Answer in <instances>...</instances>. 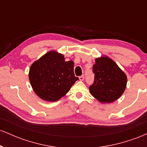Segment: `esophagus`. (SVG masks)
I'll return each instance as SVG.
<instances>
[{
  "instance_id": "34e87169",
  "label": "esophagus",
  "mask_w": 147,
  "mask_h": 147,
  "mask_svg": "<svg viewBox=\"0 0 147 147\" xmlns=\"http://www.w3.org/2000/svg\"><path fill=\"white\" fill-rule=\"evenodd\" d=\"M79 80H80V81H84V75L80 76V77H79Z\"/></svg>"
}]
</instances>
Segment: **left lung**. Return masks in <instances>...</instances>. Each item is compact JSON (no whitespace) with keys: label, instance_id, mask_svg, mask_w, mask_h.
Instances as JSON below:
<instances>
[{"label":"left lung","instance_id":"obj_1","mask_svg":"<svg viewBox=\"0 0 147 147\" xmlns=\"http://www.w3.org/2000/svg\"><path fill=\"white\" fill-rule=\"evenodd\" d=\"M92 71L95 80L89 90L99 102L111 103L122 96L126 87L127 77L113 60L107 56L95 59Z\"/></svg>","mask_w":147,"mask_h":147}]
</instances>
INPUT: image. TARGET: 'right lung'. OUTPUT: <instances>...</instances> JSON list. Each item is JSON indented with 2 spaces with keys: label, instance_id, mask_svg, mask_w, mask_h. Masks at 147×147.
<instances>
[{
  "label": "right lung",
  "instance_id": "1",
  "mask_svg": "<svg viewBox=\"0 0 147 147\" xmlns=\"http://www.w3.org/2000/svg\"><path fill=\"white\" fill-rule=\"evenodd\" d=\"M29 79L40 98L56 102L70 90L79 78L74 74V62L65 61L62 54L52 50L32 64Z\"/></svg>",
  "mask_w": 147,
  "mask_h": 147
}]
</instances>
